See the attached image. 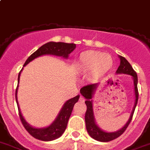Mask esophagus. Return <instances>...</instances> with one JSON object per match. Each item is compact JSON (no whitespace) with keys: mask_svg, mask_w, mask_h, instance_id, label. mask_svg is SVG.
I'll return each mask as SVG.
<instances>
[{"mask_svg":"<svg viewBox=\"0 0 150 150\" xmlns=\"http://www.w3.org/2000/svg\"><path fill=\"white\" fill-rule=\"evenodd\" d=\"M79 101H81V102H84V98H83L82 96H80V98H79Z\"/></svg>","mask_w":150,"mask_h":150,"instance_id":"esophagus-1","label":"esophagus"}]
</instances>
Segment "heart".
Returning <instances> with one entry per match:
<instances>
[{
    "label": "heart",
    "instance_id": "obj_1",
    "mask_svg": "<svg viewBox=\"0 0 150 150\" xmlns=\"http://www.w3.org/2000/svg\"><path fill=\"white\" fill-rule=\"evenodd\" d=\"M113 59L108 54L88 50L78 57L75 66L78 72L89 73L93 80H99L107 75L113 67Z\"/></svg>",
    "mask_w": 150,
    "mask_h": 150
}]
</instances>
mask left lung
Wrapping results in <instances>:
<instances>
[{"mask_svg":"<svg viewBox=\"0 0 150 150\" xmlns=\"http://www.w3.org/2000/svg\"><path fill=\"white\" fill-rule=\"evenodd\" d=\"M119 58L120 60V64L119 66L116 73L118 74H125V75H131L133 80L134 83V105L132 111L130 114L129 120L118 131L113 132H108L102 130L99 126L96 124L95 117H94L93 112V98L94 93L97 87H98L99 83L89 84L87 86L82 87L80 90V93L85 98V104L87 105V111L85 114V122H86V128L88 134L91 137L101 142H108V141L114 140L121 135L127 129L129 123L132 121V117L134 114V110H135L136 105H137V100H138V90H137V73L134 72L130 63L128 60L122 56H119Z\"/></svg>","mask_w":150,"mask_h":150,"instance_id":"obj_1","label":"left lung"}]
</instances>
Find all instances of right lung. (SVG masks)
<instances>
[{"label":"right lung","mask_w":150,"mask_h":150,"mask_svg":"<svg viewBox=\"0 0 150 150\" xmlns=\"http://www.w3.org/2000/svg\"><path fill=\"white\" fill-rule=\"evenodd\" d=\"M76 45L74 43H65V42H49L43 45H42L40 48L36 50L34 53L32 54L25 61L24 67L28 65L30 62L34 60L36 57L45 54H52L55 56L62 57L63 58L67 59L69 57V54L75 50ZM23 67V68H24ZM23 68L21 69V72L18 74V86L16 90V103L18 105V112H19V117L22 122L24 127L25 128L30 134L33 136L35 138L43 141H54L55 139L60 137L63 132H65L67 129V123H68L69 119L71 114H72V109L74 105L78 101L80 96L78 95L74 98H70L67 100L65 103L63 104V107L60 109L59 114H57V117L52 124L47 127L45 128H36L33 127L30 125L24 118L21 114V110H20L19 105H18V98H17V93H18V83L20 80V75L22 71Z\"/></svg>","instance_id":"obj_1"}]
</instances>
